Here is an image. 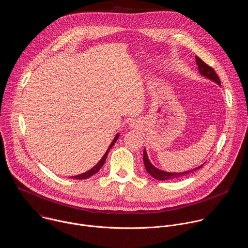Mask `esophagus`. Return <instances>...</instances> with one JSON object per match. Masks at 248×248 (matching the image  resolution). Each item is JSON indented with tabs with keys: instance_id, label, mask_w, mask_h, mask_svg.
I'll return each mask as SVG.
<instances>
[{
	"instance_id": "obj_1",
	"label": "esophagus",
	"mask_w": 248,
	"mask_h": 248,
	"mask_svg": "<svg viewBox=\"0 0 248 248\" xmlns=\"http://www.w3.org/2000/svg\"><path fill=\"white\" fill-rule=\"evenodd\" d=\"M130 125H133V124H130Z\"/></svg>"
}]
</instances>
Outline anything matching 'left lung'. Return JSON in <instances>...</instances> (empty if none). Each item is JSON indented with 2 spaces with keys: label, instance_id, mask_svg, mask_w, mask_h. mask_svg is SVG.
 <instances>
[{
  "label": "left lung",
  "instance_id": "left-lung-1",
  "mask_svg": "<svg viewBox=\"0 0 248 248\" xmlns=\"http://www.w3.org/2000/svg\"><path fill=\"white\" fill-rule=\"evenodd\" d=\"M195 61H196V64L198 65V70H199V74L203 77H205L206 78L212 80L216 82L218 85L221 86V81H220V78L218 77V75L215 73V70L212 68L211 66H209L208 64H206L200 58H198L197 56H195ZM143 161H144V166H145V169L147 170V172L149 174H151L154 179L156 180H159V181H167V180H172V179H179V178H182V176L184 175H186L198 169H200L203 165L201 166H198L197 168L193 169V170H187V171H183V172H169V171H164L162 170H159L157 169L156 167H154L151 162L149 161L148 159V156H147V153H146V150L144 149L143 151Z\"/></svg>",
  "mask_w": 248,
  "mask_h": 248
}]
</instances>
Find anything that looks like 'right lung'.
Listing matches in <instances>:
<instances>
[{"label": "right lung", "instance_id": "add662e5", "mask_svg": "<svg viewBox=\"0 0 248 248\" xmlns=\"http://www.w3.org/2000/svg\"><path fill=\"white\" fill-rule=\"evenodd\" d=\"M119 136H120V133H118L116 136H115V138H114V140L112 141V143L110 144V146H109V148H108V150L106 151V153L104 154V156L102 157V159L92 168V169H90L89 170H87V171H85V172H83V173H81V174H78V175H74V176H72V179H76V180H84V179H88V178H90L91 175H93V174H95L96 172H98L99 171V170L103 167V165H104V163H105V161H106V159H107V156H108V153H109V151H110V149L113 147V145L116 143V141L118 140V138H119Z\"/></svg>", "mask_w": 248, "mask_h": 248}]
</instances>
